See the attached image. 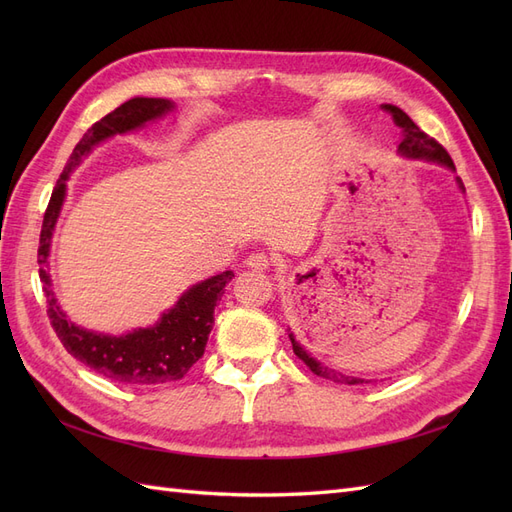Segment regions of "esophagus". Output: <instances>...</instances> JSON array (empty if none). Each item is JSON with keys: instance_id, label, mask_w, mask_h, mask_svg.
<instances>
[{"instance_id": "34e87169", "label": "esophagus", "mask_w": 512, "mask_h": 512, "mask_svg": "<svg viewBox=\"0 0 512 512\" xmlns=\"http://www.w3.org/2000/svg\"><path fill=\"white\" fill-rule=\"evenodd\" d=\"M245 267L247 269H254V271H265L271 267V258L267 254L262 252H256V254H250L245 260Z\"/></svg>"}]
</instances>
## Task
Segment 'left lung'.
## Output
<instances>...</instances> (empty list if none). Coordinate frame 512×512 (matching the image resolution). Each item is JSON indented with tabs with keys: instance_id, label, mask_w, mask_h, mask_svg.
Here are the masks:
<instances>
[{
	"instance_id": "1",
	"label": "left lung",
	"mask_w": 512,
	"mask_h": 512,
	"mask_svg": "<svg viewBox=\"0 0 512 512\" xmlns=\"http://www.w3.org/2000/svg\"><path fill=\"white\" fill-rule=\"evenodd\" d=\"M384 108L391 113V117H393V121H395V126L401 130V143H399V147H397V151L401 153V156L410 158V160H423V162H431V164H440V166H444V168H448V170H453V173H455V164H453L451 156H448L446 149H444L440 143H436V141H433V138H429L423 130H418L416 123H414L404 111H401V108H397V106H393V104H384ZM455 181H457V188H459L461 192H466V188H463L461 179L455 177ZM288 337H290V342H292L294 354H297L299 359H301L309 369H312L316 376H320V378H324V380H333V382H337V384H363V382H367L365 378L348 376V374H344V371L327 367L324 363L316 361L314 356L309 354V352L297 342V337H294V333H292L290 329H288Z\"/></svg>"
}]
</instances>
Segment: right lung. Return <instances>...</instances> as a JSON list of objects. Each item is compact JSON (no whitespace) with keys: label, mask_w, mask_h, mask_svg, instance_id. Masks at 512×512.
<instances>
[{"label":"right lung","mask_w":512,"mask_h":512,"mask_svg":"<svg viewBox=\"0 0 512 512\" xmlns=\"http://www.w3.org/2000/svg\"><path fill=\"white\" fill-rule=\"evenodd\" d=\"M173 108L175 102L166 98H132L117 106L113 113L96 121L85 132L79 145L74 147L64 173L57 179L40 232V282L44 286L46 303H49L46 314H49L61 344L76 361L98 371L100 376L130 386L166 384L181 380L188 374V369L205 352L209 333L213 329L215 303H218L226 284L235 277V273L224 271L190 286L181 294L179 301L166 309L160 320L147 329H132L126 335H108L83 329L79 324L70 322L64 309L59 307L49 273L51 239L66 200V181L70 179L72 170L83 162V158L89 156L94 147H98L106 138L143 128L145 123L164 117Z\"/></svg>","instance_id":"add662e5"}]
</instances>
